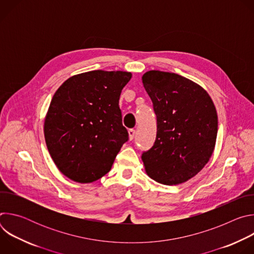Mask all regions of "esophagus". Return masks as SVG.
I'll list each match as a JSON object with an SVG mask.
<instances>
[{"label": "esophagus", "instance_id": "1", "mask_svg": "<svg viewBox=\"0 0 254 254\" xmlns=\"http://www.w3.org/2000/svg\"><path fill=\"white\" fill-rule=\"evenodd\" d=\"M134 134H135V130L134 129H129L128 130V139L132 140L133 137H134Z\"/></svg>", "mask_w": 254, "mask_h": 254}]
</instances>
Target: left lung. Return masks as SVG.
<instances>
[{
	"label": "left lung",
	"instance_id": "obj_1",
	"mask_svg": "<svg viewBox=\"0 0 254 254\" xmlns=\"http://www.w3.org/2000/svg\"><path fill=\"white\" fill-rule=\"evenodd\" d=\"M157 116V137L141 160L147 175L164 185H179L209 162L218 118L208 92L173 72L147 71L141 77Z\"/></svg>",
	"mask_w": 254,
	"mask_h": 254
}]
</instances>
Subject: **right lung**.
<instances>
[{
    "label": "right lung",
    "instance_id": "add662e5",
    "mask_svg": "<svg viewBox=\"0 0 254 254\" xmlns=\"http://www.w3.org/2000/svg\"><path fill=\"white\" fill-rule=\"evenodd\" d=\"M127 71L93 70L65 80L54 93L44 122L48 152L58 170L77 183H92L111 171L128 139L120 96Z\"/></svg>",
    "mask_w": 254,
    "mask_h": 254
}]
</instances>
